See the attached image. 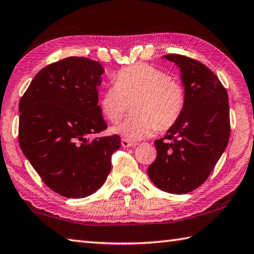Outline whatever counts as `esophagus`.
Masks as SVG:
<instances>
[{
    "mask_svg": "<svg viewBox=\"0 0 254 254\" xmlns=\"http://www.w3.org/2000/svg\"><path fill=\"white\" fill-rule=\"evenodd\" d=\"M121 144H122L123 148H130V147H134V145H136V143L131 142V141H128L127 139H122Z\"/></svg>",
    "mask_w": 254,
    "mask_h": 254,
    "instance_id": "obj_1",
    "label": "esophagus"
}]
</instances>
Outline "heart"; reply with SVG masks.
I'll use <instances>...</instances> for the list:
<instances>
[{"label": "heart", "instance_id": "heart-1", "mask_svg": "<svg viewBox=\"0 0 254 254\" xmlns=\"http://www.w3.org/2000/svg\"><path fill=\"white\" fill-rule=\"evenodd\" d=\"M133 101L134 115L112 127V132L137 141L178 122L186 104V91L182 81L160 68L135 64L120 70L114 84L102 93L101 113L107 121L118 123Z\"/></svg>", "mask_w": 254, "mask_h": 254}]
</instances>
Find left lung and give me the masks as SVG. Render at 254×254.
Wrapping results in <instances>:
<instances>
[{"mask_svg": "<svg viewBox=\"0 0 254 254\" xmlns=\"http://www.w3.org/2000/svg\"><path fill=\"white\" fill-rule=\"evenodd\" d=\"M165 58L180 68L186 104L178 122L154 141L157 158L148 175L159 189L180 195L206 182L229 143V95L204 64L178 54Z\"/></svg>", "mask_w": 254, "mask_h": 254, "instance_id": "8db88e82", "label": "left lung"}]
</instances>
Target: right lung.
<instances>
[{
    "instance_id": "add662e5",
    "label": "right lung",
    "mask_w": 254,
    "mask_h": 254,
    "mask_svg": "<svg viewBox=\"0 0 254 254\" xmlns=\"http://www.w3.org/2000/svg\"><path fill=\"white\" fill-rule=\"evenodd\" d=\"M103 72L95 60L62 59L42 68L20 100L21 150L47 186L67 198L101 188L121 147L118 134L88 137L107 127L98 105Z\"/></svg>"
}]
</instances>
